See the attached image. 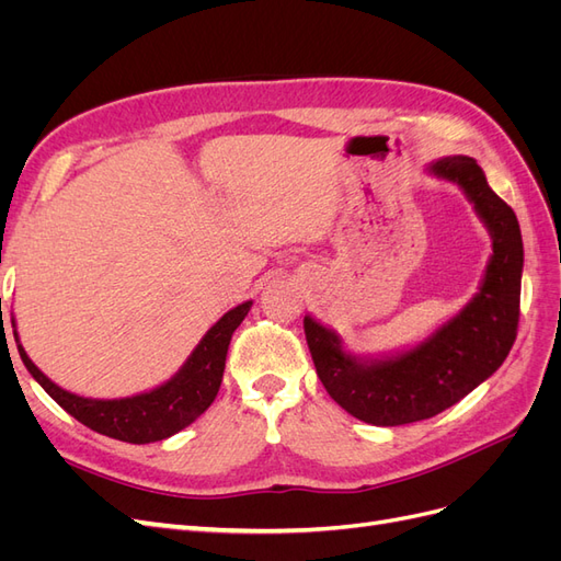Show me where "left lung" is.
Masks as SVG:
<instances>
[{
  "mask_svg": "<svg viewBox=\"0 0 561 561\" xmlns=\"http://www.w3.org/2000/svg\"><path fill=\"white\" fill-rule=\"evenodd\" d=\"M426 171L454 182L491 236V257L474 297L416 346L379 358L346 351L334 330L304 316L318 379L339 407L371 426H402L445 412L494 375L517 336L524 266L517 215L470 157L437 159Z\"/></svg>",
  "mask_w": 561,
  "mask_h": 561,
  "instance_id": "obj_1",
  "label": "left lung"
}]
</instances>
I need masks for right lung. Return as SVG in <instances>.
I'll return each instance as SVG.
<instances>
[{
	"mask_svg": "<svg viewBox=\"0 0 561 561\" xmlns=\"http://www.w3.org/2000/svg\"><path fill=\"white\" fill-rule=\"evenodd\" d=\"M250 307L252 301H243L219 318L203 334L190 358L171 379L157 388L145 390V393L114 400L83 398L50 381L27 358L23 344L19 342V332H15V318H11V325L23 365L67 414H72L83 426H89L100 435L122 439V443L130 445H147L180 433L213 404L219 383H222L231 334L241 325Z\"/></svg>",
	"mask_w": 561,
	"mask_h": 561,
	"instance_id": "obj_1",
	"label": "right lung"
}]
</instances>
